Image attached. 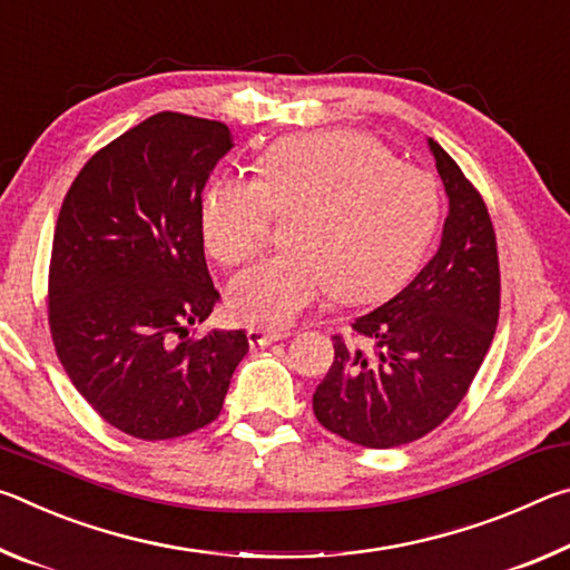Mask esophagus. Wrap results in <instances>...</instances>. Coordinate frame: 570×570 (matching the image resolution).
Here are the masks:
<instances>
[{
  "label": "esophagus",
  "mask_w": 570,
  "mask_h": 570,
  "mask_svg": "<svg viewBox=\"0 0 570 570\" xmlns=\"http://www.w3.org/2000/svg\"><path fill=\"white\" fill-rule=\"evenodd\" d=\"M246 336H248V344L250 346H268V344H274V342H282V340H286V332H282V330H258V326H254V330H248L246 332Z\"/></svg>",
  "instance_id": "esophagus-1"
}]
</instances>
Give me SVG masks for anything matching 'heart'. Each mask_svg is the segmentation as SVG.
<instances>
[{
  "mask_svg": "<svg viewBox=\"0 0 570 570\" xmlns=\"http://www.w3.org/2000/svg\"><path fill=\"white\" fill-rule=\"evenodd\" d=\"M276 216L294 218V250L240 272L228 308L246 324L284 330L332 294L364 304L394 292L430 244L438 188L370 135L304 132L268 148L256 178L224 173L210 183L200 204L206 248L226 266L254 258Z\"/></svg>",
  "mask_w": 570,
  "mask_h": 570,
  "instance_id": "b5f03b06",
  "label": "heart"
}]
</instances>
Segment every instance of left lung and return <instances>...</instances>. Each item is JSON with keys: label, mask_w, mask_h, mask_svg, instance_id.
Returning a JSON list of instances; mask_svg holds the SVG:
<instances>
[{"label": "left lung", "mask_w": 570, "mask_h": 570, "mask_svg": "<svg viewBox=\"0 0 570 570\" xmlns=\"http://www.w3.org/2000/svg\"><path fill=\"white\" fill-rule=\"evenodd\" d=\"M428 142L450 198L438 254L397 296L352 324L354 342L334 336V362L314 392L316 420L362 448L407 445L445 422L495 336L493 220L458 163Z\"/></svg>", "instance_id": "left-lung-1"}]
</instances>
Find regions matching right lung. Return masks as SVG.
Returning <instances> with one entry per match:
<instances>
[{
  "instance_id": "1",
  "label": "right lung",
  "mask_w": 570,
  "mask_h": 570,
  "mask_svg": "<svg viewBox=\"0 0 570 570\" xmlns=\"http://www.w3.org/2000/svg\"><path fill=\"white\" fill-rule=\"evenodd\" d=\"M234 148L224 122L158 112L85 163L57 216L50 332L75 390L138 440L218 417L246 332L188 326L214 312L200 193Z\"/></svg>"
}]
</instances>
